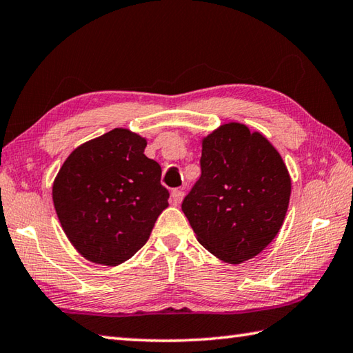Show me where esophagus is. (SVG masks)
Segmentation results:
<instances>
[{
  "label": "esophagus",
  "mask_w": 353,
  "mask_h": 353,
  "mask_svg": "<svg viewBox=\"0 0 353 353\" xmlns=\"http://www.w3.org/2000/svg\"><path fill=\"white\" fill-rule=\"evenodd\" d=\"M183 198H184V190L183 189H174V190H172V203H174L175 205L181 203Z\"/></svg>",
  "instance_id": "1"
}]
</instances>
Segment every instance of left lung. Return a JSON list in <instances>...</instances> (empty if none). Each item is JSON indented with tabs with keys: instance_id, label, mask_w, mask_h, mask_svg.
I'll list each match as a JSON object with an SVG mask.
<instances>
[{
	"instance_id": "8db88e82",
	"label": "left lung",
	"mask_w": 353,
	"mask_h": 353,
	"mask_svg": "<svg viewBox=\"0 0 353 353\" xmlns=\"http://www.w3.org/2000/svg\"><path fill=\"white\" fill-rule=\"evenodd\" d=\"M201 176L183 199L198 241L225 263L258 255L281 229L290 176L276 149L244 124H223L203 139Z\"/></svg>"
}]
</instances>
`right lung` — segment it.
I'll return each mask as SVG.
<instances>
[{
    "mask_svg": "<svg viewBox=\"0 0 353 353\" xmlns=\"http://www.w3.org/2000/svg\"><path fill=\"white\" fill-rule=\"evenodd\" d=\"M145 145L130 130L114 129L77 148L58 172L52 195L59 223L92 263L128 261L169 205L161 165L144 155Z\"/></svg>",
    "mask_w": 353,
    "mask_h": 353,
    "instance_id": "add662e5",
    "label": "right lung"
}]
</instances>
